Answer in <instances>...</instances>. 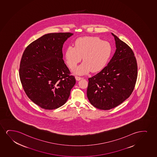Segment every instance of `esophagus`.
Here are the masks:
<instances>
[{
  "instance_id": "esophagus-1",
  "label": "esophagus",
  "mask_w": 157,
  "mask_h": 157,
  "mask_svg": "<svg viewBox=\"0 0 157 157\" xmlns=\"http://www.w3.org/2000/svg\"><path fill=\"white\" fill-rule=\"evenodd\" d=\"M75 78L76 80H77V81H79L80 80H81L82 79V78L80 77H78V76H75Z\"/></svg>"
}]
</instances>
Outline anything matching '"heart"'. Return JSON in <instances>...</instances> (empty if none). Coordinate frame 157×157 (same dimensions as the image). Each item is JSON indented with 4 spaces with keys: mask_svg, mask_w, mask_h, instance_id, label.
I'll use <instances>...</instances> for the list:
<instances>
[{
    "mask_svg": "<svg viewBox=\"0 0 157 157\" xmlns=\"http://www.w3.org/2000/svg\"><path fill=\"white\" fill-rule=\"evenodd\" d=\"M112 52L111 44L96 37H84L75 40V47L69 46L65 52L66 62L70 69L78 63L83 62L73 70L76 75H82L101 71L108 63Z\"/></svg>",
    "mask_w": 157,
    "mask_h": 157,
    "instance_id": "1",
    "label": "heart"
}]
</instances>
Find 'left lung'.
Instances as JSON below:
<instances>
[{
	"mask_svg": "<svg viewBox=\"0 0 157 157\" xmlns=\"http://www.w3.org/2000/svg\"><path fill=\"white\" fill-rule=\"evenodd\" d=\"M116 52L108 65L88 79V99L101 110L115 108L130 96L137 77L136 59L128 45L111 33Z\"/></svg>",
	"mask_w": 157,
	"mask_h": 157,
	"instance_id": "8db88e82",
	"label": "left lung"
}]
</instances>
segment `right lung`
<instances>
[{
	"instance_id": "right-lung-1",
	"label": "right lung",
	"mask_w": 157,
	"mask_h": 157,
	"mask_svg": "<svg viewBox=\"0 0 157 157\" xmlns=\"http://www.w3.org/2000/svg\"><path fill=\"white\" fill-rule=\"evenodd\" d=\"M73 33H51L27 46L21 60L19 75L25 93L46 110L62 106L69 98L75 78L63 59L62 48Z\"/></svg>"
}]
</instances>
